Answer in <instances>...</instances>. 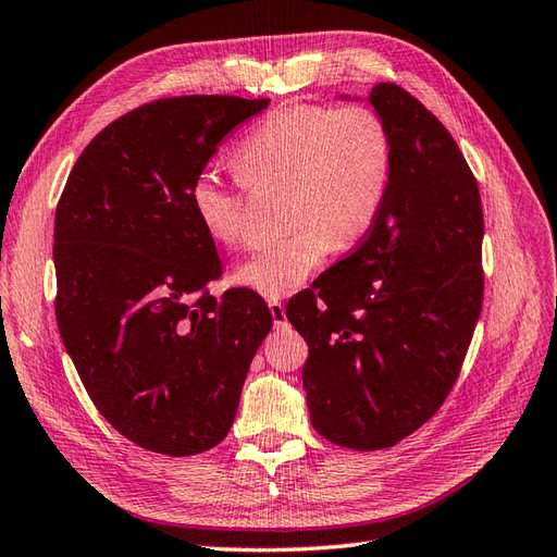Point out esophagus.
I'll use <instances>...</instances> for the list:
<instances>
[{
	"instance_id": "obj_1",
	"label": "esophagus",
	"mask_w": 557,
	"mask_h": 557,
	"mask_svg": "<svg viewBox=\"0 0 557 557\" xmlns=\"http://www.w3.org/2000/svg\"><path fill=\"white\" fill-rule=\"evenodd\" d=\"M268 308H270V315H273L277 326H282L284 322H287V310H284V306L280 301H270Z\"/></svg>"
}]
</instances>
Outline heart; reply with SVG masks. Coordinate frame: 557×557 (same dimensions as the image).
Returning a JSON list of instances; mask_svg holds the SVG:
<instances>
[{
  "mask_svg": "<svg viewBox=\"0 0 557 557\" xmlns=\"http://www.w3.org/2000/svg\"><path fill=\"white\" fill-rule=\"evenodd\" d=\"M235 169L247 185H287L289 235L233 273L237 287L280 298L301 287L336 245H352L374 225L388 195L391 136L367 106H294L268 115L242 138ZM188 202L213 245H239L242 199L219 174L202 171Z\"/></svg>",
  "mask_w": 557,
  "mask_h": 557,
  "instance_id": "heart-1",
  "label": "heart"
}]
</instances>
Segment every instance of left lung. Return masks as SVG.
I'll return each instance as SVG.
<instances>
[{"label":"left lung","mask_w":557,"mask_h":557,"mask_svg":"<svg viewBox=\"0 0 557 557\" xmlns=\"http://www.w3.org/2000/svg\"><path fill=\"white\" fill-rule=\"evenodd\" d=\"M338 101H362L338 96ZM391 136L388 195L362 245L287 304L310 423L393 447L445 403L482 308L478 183L442 122L395 84L367 96Z\"/></svg>","instance_id":"obj_1"}]
</instances>
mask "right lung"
Instances as JSON below:
<instances>
[{"instance_id":"obj_1","label":"right lung","mask_w":557,"mask_h":557,"mask_svg":"<svg viewBox=\"0 0 557 557\" xmlns=\"http://www.w3.org/2000/svg\"><path fill=\"white\" fill-rule=\"evenodd\" d=\"M268 103L181 96L143 106L84 148L55 209L61 338L98 411L143 449L216 447L273 326L259 294L205 292L221 259L188 202L219 143Z\"/></svg>"}]
</instances>
